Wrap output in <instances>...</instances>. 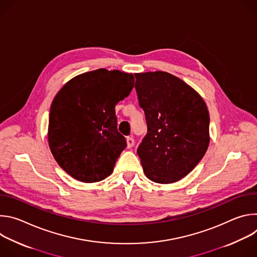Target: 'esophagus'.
<instances>
[{
  "label": "esophagus",
  "instance_id": "34e87169",
  "mask_svg": "<svg viewBox=\"0 0 257 257\" xmlns=\"http://www.w3.org/2000/svg\"><path fill=\"white\" fill-rule=\"evenodd\" d=\"M134 145V138L133 137H127V148L131 149L132 146Z\"/></svg>",
  "mask_w": 257,
  "mask_h": 257
}]
</instances>
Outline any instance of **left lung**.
I'll return each instance as SVG.
<instances>
[{
    "mask_svg": "<svg viewBox=\"0 0 257 257\" xmlns=\"http://www.w3.org/2000/svg\"><path fill=\"white\" fill-rule=\"evenodd\" d=\"M135 89L148 134L137 155L145 176L162 184L177 182L201 161L209 144V114L202 97L167 72L135 74Z\"/></svg>",
    "mask_w": 257,
    "mask_h": 257,
    "instance_id": "8db88e82",
    "label": "left lung"
}]
</instances>
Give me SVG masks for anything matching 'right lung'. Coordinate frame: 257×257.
Here are the masks:
<instances>
[{"label": "right lung", "instance_id": "right-lung-1", "mask_svg": "<svg viewBox=\"0 0 257 257\" xmlns=\"http://www.w3.org/2000/svg\"><path fill=\"white\" fill-rule=\"evenodd\" d=\"M134 86L132 74L98 69L67 82L49 117V144L59 166L74 179L93 183L112 174L127 146L117 129L115 106Z\"/></svg>", "mask_w": 257, "mask_h": 257}]
</instances>
